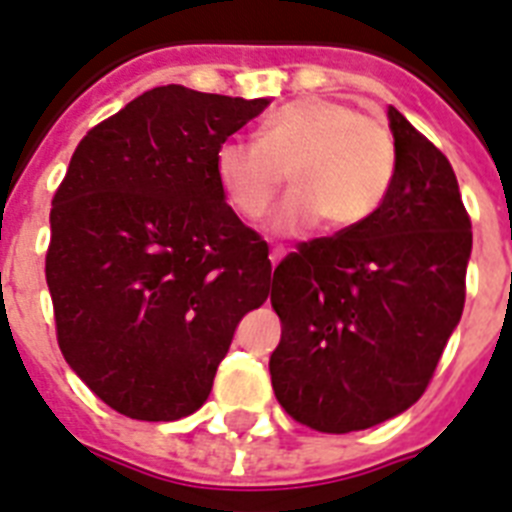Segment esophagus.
<instances>
[{
	"label": "esophagus",
	"mask_w": 512,
	"mask_h": 512,
	"mask_svg": "<svg viewBox=\"0 0 512 512\" xmlns=\"http://www.w3.org/2000/svg\"><path fill=\"white\" fill-rule=\"evenodd\" d=\"M284 255H287V249H284V247H273L271 249V263L276 265V263H279V260H282Z\"/></svg>",
	"instance_id": "esophagus-1"
}]
</instances>
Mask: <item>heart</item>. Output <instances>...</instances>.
Segmentation results:
<instances>
[{
    "label": "heart",
    "instance_id": "b5f03b06",
    "mask_svg": "<svg viewBox=\"0 0 512 512\" xmlns=\"http://www.w3.org/2000/svg\"><path fill=\"white\" fill-rule=\"evenodd\" d=\"M395 161V134L384 117L346 101L303 96L273 109L255 144L225 139L214 150V179L225 204L244 222H257L287 174L292 193L273 217V230L300 233L319 220L327 230H351L381 209Z\"/></svg>",
    "mask_w": 512,
    "mask_h": 512
}]
</instances>
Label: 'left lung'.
<instances>
[{
    "label": "left lung",
    "instance_id": "8db88e82",
    "mask_svg": "<svg viewBox=\"0 0 512 512\" xmlns=\"http://www.w3.org/2000/svg\"><path fill=\"white\" fill-rule=\"evenodd\" d=\"M395 177L360 228L300 241L276 265L271 354L276 400L317 432H357L411 408L429 386L464 308L473 249L456 174L389 107Z\"/></svg>",
    "mask_w": 512,
    "mask_h": 512
}]
</instances>
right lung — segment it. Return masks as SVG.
Instances as JSON below:
<instances>
[{
    "label": "right lung",
    "instance_id": "add662e5",
    "mask_svg": "<svg viewBox=\"0 0 512 512\" xmlns=\"http://www.w3.org/2000/svg\"><path fill=\"white\" fill-rule=\"evenodd\" d=\"M265 107L152 88L83 136L53 195L45 279L58 346L123 416L198 411L236 325L268 298V244L214 179V150Z\"/></svg>",
    "mask_w": 512,
    "mask_h": 512
}]
</instances>
